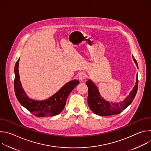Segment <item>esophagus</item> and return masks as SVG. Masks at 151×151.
I'll list each match as a JSON object with an SVG mask.
<instances>
[{"label": "esophagus", "instance_id": "1", "mask_svg": "<svg viewBox=\"0 0 151 151\" xmlns=\"http://www.w3.org/2000/svg\"><path fill=\"white\" fill-rule=\"evenodd\" d=\"M78 78H79V79L80 81H82V80H83L85 78L86 75H85V74L83 72H81V73H79L78 74Z\"/></svg>", "mask_w": 151, "mask_h": 151}]
</instances>
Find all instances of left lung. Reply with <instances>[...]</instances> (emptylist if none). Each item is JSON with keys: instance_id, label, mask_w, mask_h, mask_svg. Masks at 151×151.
Segmentation results:
<instances>
[{"instance_id": "8db88e82", "label": "left lung", "mask_w": 151, "mask_h": 151, "mask_svg": "<svg viewBox=\"0 0 151 151\" xmlns=\"http://www.w3.org/2000/svg\"><path fill=\"white\" fill-rule=\"evenodd\" d=\"M136 66L138 68L137 61L133 55ZM88 88V104L90 109L96 115L100 116H110L120 114L130 105L134 99L138 89V76H136V82L133 90L126 99L119 103H110L104 100L101 96L95 84L90 79L86 82Z\"/></svg>"}]
</instances>
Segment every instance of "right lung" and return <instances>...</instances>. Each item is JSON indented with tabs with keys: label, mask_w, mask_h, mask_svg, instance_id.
<instances>
[{
	"label": "right lung",
	"mask_w": 151,
	"mask_h": 151,
	"mask_svg": "<svg viewBox=\"0 0 151 151\" xmlns=\"http://www.w3.org/2000/svg\"><path fill=\"white\" fill-rule=\"evenodd\" d=\"M19 58L17 61L14 68V90L17 99L20 104L37 117L52 116L60 114L65 107L69 95L79 83V81L74 79L68 82L48 99L41 101L30 99L24 92L19 80Z\"/></svg>",
	"instance_id": "1"
}]
</instances>
